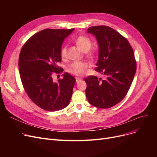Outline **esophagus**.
<instances>
[{"label": "esophagus", "mask_w": 157, "mask_h": 157, "mask_svg": "<svg viewBox=\"0 0 157 157\" xmlns=\"http://www.w3.org/2000/svg\"><path fill=\"white\" fill-rule=\"evenodd\" d=\"M81 79V78H79V77H76V82H79L80 80Z\"/></svg>", "instance_id": "34e87169"}]
</instances>
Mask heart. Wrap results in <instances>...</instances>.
I'll return each mask as SVG.
<instances>
[{
    "mask_svg": "<svg viewBox=\"0 0 157 157\" xmlns=\"http://www.w3.org/2000/svg\"><path fill=\"white\" fill-rule=\"evenodd\" d=\"M75 43L82 52H86L88 56H91L94 55L92 51H90L92 47V42L88 37L83 36H79L75 40ZM66 55H67V47L64 46L60 49V56L62 59H65ZM88 67V64L86 62H76L68 65L67 71L73 75L81 76L85 72Z\"/></svg>",
    "mask_w": 157,
    "mask_h": 157,
    "instance_id": "heart-1",
    "label": "heart"
}]
</instances>
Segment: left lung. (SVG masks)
Segmentation results:
<instances>
[{
  "mask_svg": "<svg viewBox=\"0 0 157 157\" xmlns=\"http://www.w3.org/2000/svg\"><path fill=\"white\" fill-rule=\"evenodd\" d=\"M87 32L98 41V60L95 70L104 78L86 77V96L96 108H109L123 99L132 83L136 72L134 50L125 37L109 27H90Z\"/></svg>",
  "mask_w": 157,
  "mask_h": 157,
  "instance_id": "obj_1",
  "label": "left lung"
}]
</instances>
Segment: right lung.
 <instances>
[{"label": "right lung", "mask_w": 157, "mask_h": 157, "mask_svg": "<svg viewBox=\"0 0 157 157\" xmlns=\"http://www.w3.org/2000/svg\"><path fill=\"white\" fill-rule=\"evenodd\" d=\"M74 30H43L21 48L18 67L23 88L31 101L44 110L59 111L70 103L76 79L65 72L55 83L53 75L63 71L57 65L62 61L60 49L64 39Z\"/></svg>", "instance_id": "1"}]
</instances>
